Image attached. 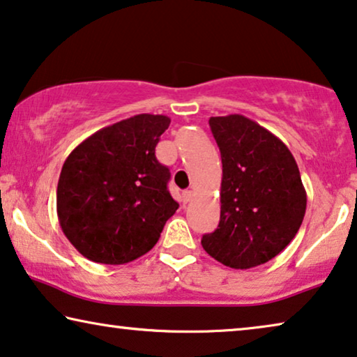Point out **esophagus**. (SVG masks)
<instances>
[{
	"mask_svg": "<svg viewBox=\"0 0 357 357\" xmlns=\"http://www.w3.org/2000/svg\"><path fill=\"white\" fill-rule=\"evenodd\" d=\"M192 195H194L192 190H184V192H183V199H184V202H189V200L192 199Z\"/></svg>",
	"mask_w": 357,
	"mask_h": 357,
	"instance_id": "esophagus-1",
	"label": "esophagus"
}]
</instances>
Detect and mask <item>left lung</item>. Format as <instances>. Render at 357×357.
<instances>
[{
  "label": "left lung",
  "instance_id": "left-lung-1",
  "mask_svg": "<svg viewBox=\"0 0 357 357\" xmlns=\"http://www.w3.org/2000/svg\"><path fill=\"white\" fill-rule=\"evenodd\" d=\"M208 124L222 153V210L202 248L227 267H257L277 257L304 220L298 163L277 135L243 114L212 116Z\"/></svg>",
  "mask_w": 357,
  "mask_h": 357
}]
</instances>
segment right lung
<instances>
[{
    "instance_id": "add662e5",
    "label": "right lung",
    "mask_w": 357,
    "mask_h": 357,
    "mask_svg": "<svg viewBox=\"0 0 357 357\" xmlns=\"http://www.w3.org/2000/svg\"><path fill=\"white\" fill-rule=\"evenodd\" d=\"M172 119L135 114L79 144L63 165L56 190L63 233L84 257L121 265L147 254L179 204L169 169L155 157Z\"/></svg>"
}]
</instances>
